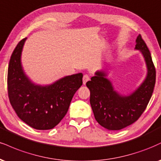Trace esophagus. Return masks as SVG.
<instances>
[{
	"label": "esophagus",
	"mask_w": 161,
	"mask_h": 161,
	"mask_svg": "<svg viewBox=\"0 0 161 161\" xmlns=\"http://www.w3.org/2000/svg\"><path fill=\"white\" fill-rule=\"evenodd\" d=\"M89 80H90V76L88 74H85L84 76H83V84L86 85V82Z\"/></svg>",
	"instance_id": "obj_1"
}]
</instances>
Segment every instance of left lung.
I'll use <instances>...</instances> for the list:
<instances>
[{"instance_id": "obj_1", "label": "left lung", "mask_w": 161, "mask_h": 161, "mask_svg": "<svg viewBox=\"0 0 161 161\" xmlns=\"http://www.w3.org/2000/svg\"><path fill=\"white\" fill-rule=\"evenodd\" d=\"M135 49L140 50L146 60L148 74L144 82L132 94L119 95L104 72H97L86 83L90 90V103L94 118L102 127L119 130L132 125L139 119L152 97L156 81V69L150 51L140 34L136 38Z\"/></svg>"}]
</instances>
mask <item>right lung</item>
I'll return each mask as SVG.
<instances>
[{
    "label": "right lung",
    "instance_id": "right-lung-1",
    "mask_svg": "<svg viewBox=\"0 0 161 161\" xmlns=\"http://www.w3.org/2000/svg\"><path fill=\"white\" fill-rule=\"evenodd\" d=\"M26 38L17 44L8 66L7 90L17 115L36 130H49L63 119L73 97L82 85V73L68 75L49 86H35L23 73L21 53Z\"/></svg>",
    "mask_w": 161,
    "mask_h": 161
}]
</instances>
